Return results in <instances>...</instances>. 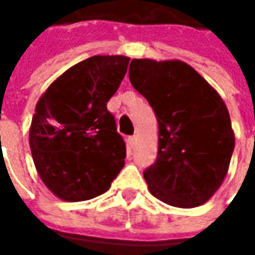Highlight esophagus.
<instances>
[{
    "label": "esophagus",
    "instance_id": "obj_1",
    "mask_svg": "<svg viewBox=\"0 0 255 255\" xmlns=\"http://www.w3.org/2000/svg\"><path fill=\"white\" fill-rule=\"evenodd\" d=\"M136 140H137L136 136H129V137H128V142H129V146H130V147H133V146L136 144Z\"/></svg>",
    "mask_w": 255,
    "mask_h": 255
}]
</instances>
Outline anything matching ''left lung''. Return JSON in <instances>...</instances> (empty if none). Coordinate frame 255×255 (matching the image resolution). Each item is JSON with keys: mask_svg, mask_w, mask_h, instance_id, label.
Masks as SVG:
<instances>
[{"mask_svg": "<svg viewBox=\"0 0 255 255\" xmlns=\"http://www.w3.org/2000/svg\"><path fill=\"white\" fill-rule=\"evenodd\" d=\"M129 79L159 123L157 159L143 171L150 193L181 209L206 203L224 180L234 150L223 99L181 61L133 59Z\"/></svg>", "mask_w": 255, "mask_h": 255, "instance_id": "obj_1", "label": "left lung"}]
</instances>
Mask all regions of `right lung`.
<instances>
[{
    "mask_svg": "<svg viewBox=\"0 0 255 255\" xmlns=\"http://www.w3.org/2000/svg\"><path fill=\"white\" fill-rule=\"evenodd\" d=\"M126 56H92L61 75L36 103L29 130L35 167L59 199L101 196L125 166L126 144L106 105L128 71Z\"/></svg>",
    "mask_w": 255,
    "mask_h": 255,
    "instance_id": "add662e5",
    "label": "right lung"
}]
</instances>
